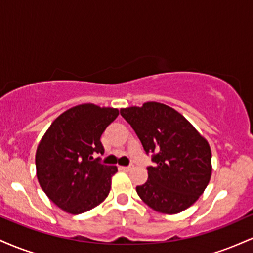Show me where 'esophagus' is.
Here are the masks:
<instances>
[{
    "label": "esophagus",
    "instance_id": "1",
    "mask_svg": "<svg viewBox=\"0 0 253 253\" xmlns=\"http://www.w3.org/2000/svg\"><path fill=\"white\" fill-rule=\"evenodd\" d=\"M130 168H132V167H130V165H128V167H120V169L124 170V171H129Z\"/></svg>",
    "mask_w": 253,
    "mask_h": 253
}]
</instances>
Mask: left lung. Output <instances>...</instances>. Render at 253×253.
I'll return each instance as SVG.
<instances>
[{"label": "left lung", "mask_w": 253, "mask_h": 253, "mask_svg": "<svg viewBox=\"0 0 253 253\" xmlns=\"http://www.w3.org/2000/svg\"><path fill=\"white\" fill-rule=\"evenodd\" d=\"M120 114L141 141L153 167L149 178L136 187L140 199L152 210L176 214L199 199L211 175L208 141L182 114L167 104L146 102L123 108Z\"/></svg>", "instance_id": "1"}]
</instances>
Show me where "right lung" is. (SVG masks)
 <instances>
[{
    "instance_id": "1",
    "label": "right lung",
    "mask_w": 253,
    "mask_h": 253,
    "mask_svg": "<svg viewBox=\"0 0 253 253\" xmlns=\"http://www.w3.org/2000/svg\"><path fill=\"white\" fill-rule=\"evenodd\" d=\"M119 115L115 108L80 104L60 114L40 140L36 167L40 187L54 205L82 214L108 196L117 167L104 165L101 135Z\"/></svg>"
}]
</instances>
